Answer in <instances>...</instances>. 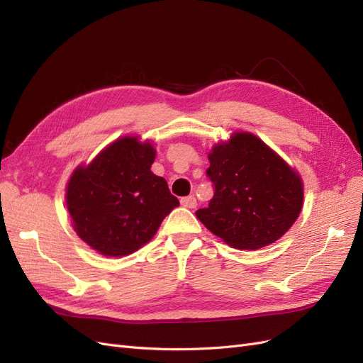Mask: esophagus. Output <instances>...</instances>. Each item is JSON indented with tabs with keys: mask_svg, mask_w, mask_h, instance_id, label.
Here are the masks:
<instances>
[{
	"mask_svg": "<svg viewBox=\"0 0 363 363\" xmlns=\"http://www.w3.org/2000/svg\"><path fill=\"white\" fill-rule=\"evenodd\" d=\"M182 206L188 207V208H194V207H196V199L194 195L184 196V199H182Z\"/></svg>",
	"mask_w": 363,
	"mask_h": 363,
	"instance_id": "1",
	"label": "esophagus"
}]
</instances>
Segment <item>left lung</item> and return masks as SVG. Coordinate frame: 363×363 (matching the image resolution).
<instances>
[{"mask_svg": "<svg viewBox=\"0 0 363 363\" xmlns=\"http://www.w3.org/2000/svg\"><path fill=\"white\" fill-rule=\"evenodd\" d=\"M208 162L215 194L195 215L227 245L259 250L294 225L303 207V180L260 138L235 131L212 147Z\"/></svg>", "mask_w": 363, "mask_h": 363, "instance_id": "8db88e82", "label": "left lung"}]
</instances>
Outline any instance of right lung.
I'll return each instance as SVG.
<instances>
[{"mask_svg":"<svg viewBox=\"0 0 363 363\" xmlns=\"http://www.w3.org/2000/svg\"><path fill=\"white\" fill-rule=\"evenodd\" d=\"M155 159L150 140L127 135L72 171L65 200L84 244L103 256L123 257L155 238L164 216L180 206L167 180L152 174Z\"/></svg>","mask_w":363,"mask_h":363,"instance_id":"1","label":"right lung"}]
</instances>
